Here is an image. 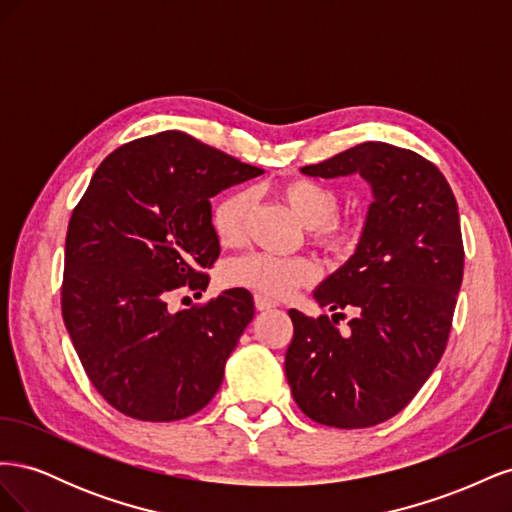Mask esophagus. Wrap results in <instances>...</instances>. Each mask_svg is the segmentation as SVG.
Segmentation results:
<instances>
[{"instance_id": "obj_1", "label": "esophagus", "mask_w": 512, "mask_h": 512, "mask_svg": "<svg viewBox=\"0 0 512 512\" xmlns=\"http://www.w3.org/2000/svg\"><path fill=\"white\" fill-rule=\"evenodd\" d=\"M254 305H256L258 312H265V309L277 307L280 303L273 301V299H269V297H265V294H254Z\"/></svg>"}]
</instances>
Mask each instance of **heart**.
<instances>
[{"instance_id": "b5f03b06", "label": "heart", "mask_w": 512, "mask_h": 512, "mask_svg": "<svg viewBox=\"0 0 512 512\" xmlns=\"http://www.w3.org/2000/svg\"><path fill=\"white\" fill-rule=\"evenodd\" d=\"M277 194L297 215L303 226L312 228L314 241L329 254L344 256L361 241L363 224L356 218H339L342 196L329 183L309 177H294L277 185ZM252 194L235 190L222 196L211 211V228L226 247L239 245L245 235ZM318 269L309 258H280L271 254H243L228 260L220 280L228 288H245L271 299L288 297L292 290L312 284Z\"/></svg>"}]
</instances>
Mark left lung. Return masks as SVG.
Listing matches in <instances>:
<instances>
[{
  "mask_svg": "<svg viewBox=\"0 0 512 512\" xmlns=\"http://www.w3.org/2000/svg\"><path fill=\"white\" fill-rule=\"evenodd\" d=\"M309 177L361 175L374 194L356 252L316 290L309 318L290 309L286 378L297 406L320 425L363 429L404 410L440 363L463 277L457 200L436 164L369 141ZM342 308L355 314L339 334Z\"/></svg>",
  "mask_w": 512,
  "mask_h": 512,
  "instance_id": "8db88e82",
  "label": "left lung"
}]
</instances>
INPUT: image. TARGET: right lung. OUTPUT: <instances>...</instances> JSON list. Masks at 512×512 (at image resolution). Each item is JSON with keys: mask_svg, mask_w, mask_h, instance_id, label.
<instances>
[{"mask_svg": "<svg viewBox=\"0 0 512 512\" xmlns=\"http://www.w3.org/2000/svg\"><path fill=\"white\" fill-rule=\"evenodd\" d=\"M265 173L166 130L108 156L74 207L61 316L96 391L136 421L203 410L254 318L245 288L173 314L175 292H205L220 241L209 198Z\"/></svg>", "mask_w": 512, "mask_h": 512, "instance_id": "add662e5", "label": "right lung"}]
</instances>
